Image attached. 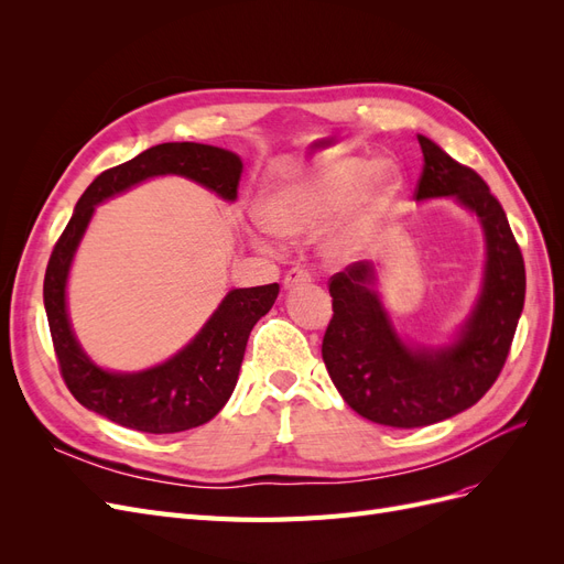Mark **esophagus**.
<instances>
[{
	"label": "esophagus",
	"instance_id": "1",
	"mask_svg": "<svg viewBox=\"0 0 564 564\" xmlns=\"http://www.w3.org/2000/svg\"><path fill=\"white\" fill-rule=\"evenodd\" d=\"M313 282V275L308 270H303V268H292L284 275V286L286 289H294V286H303V284H311Z\"/></svg>",
	"mask_w": 564,
	"mask_h": 564
}]
</instances>
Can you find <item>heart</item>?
<instances>
[{"mask_svg":"<svg viewBox=\"0 0 564 564\" xmlns=\"http://www.w3.org/2000/svg\"><path fill=\"white\" fill-rule=\"evenodd\" d=\"M371 171L373 162L365 158L334 155L322 160L311 172L280 185L263 199L265 228L286 237L311 232L352 199L350 212L334 232L332 247L338 253L360 251L379 228L398 191V181L388 166H379L373 175Z\"/></svg>","mask_w":564,"mask_h":564,"instance_id":"1","label":"heart"}]
</instances>
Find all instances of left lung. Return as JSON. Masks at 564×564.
<instances>
[{"label":"left lung","instance_id":"8db88e82","mask_svg":"<svg viewBox=\"0 0 564 564\" xmlns=\"http://www.w3.org/2000/svg\"><path fill=\"white\" fill-rule=\"evenodd\" d=\"M423 172L416 199L454 195L480 216L487 237L482 296L452 348L412 350L392 332L373 265L350 263L329 280L334 315L322 360L357 414L392 429H421L473 406L499 379L524 305V259L499 199L470 166L419 135Z\"/></svg>","mask_w":564,"mask_h":564}]
</instances>
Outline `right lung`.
I'll return each instance as SVG.
<instances>
[{
    "label": "right lung",
    "mask_w": 564,
    "mask_h": 564,
    "mask_svg": "<svg viewBox=\"0 0 564 564\" xmlns=\"http://www.w3.org/2000/svg\"><path fill=\"white\" fill-rule=\"evenodd\" d=\"M193 178L224 199L237 197L242 162L235 152L202 143H162L139 158L106 169L79 197L73 218L51 251L44 275L48 317L61 377L75 400L124 429L181 433L212 421L232 395L253 324L275 303L280 286L232 289L202 332L172 360L141 373H110L82 352L65 313V280L75 249L98 202L150 176Z\"/></svg>",
    "instance_id": "1"
}]
</instances>
